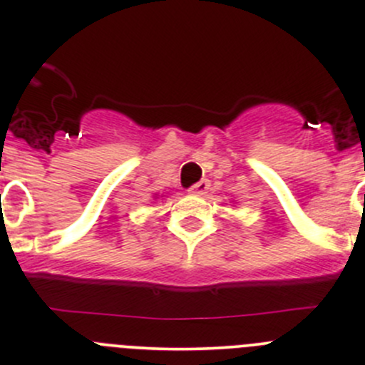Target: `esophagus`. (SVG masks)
I'll return each instance as SVG.
<instances>
[{
	"instance_id": "34e87169",
	"label": "esophagus",
	"mask_w": 365,
	"mask_h": 365,
	"mask_svg": "<svg viewBox=\"0 0 365 365\" xmlns=\"http://www.w3.org/2000/svg\"><path fill=\"white\" fill-rule=\"evenodd\" d=\"M210 189V182L208 180H201L200 183H196V185H192L189 189V192H192L194 196H205L206 192H208Z\"/></svg>"
}]
</instances>
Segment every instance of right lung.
Returning a JSON list of instances; mask_svg holds the SVG:
<instances>
[{
	"label": "right lung",
	"mask_w": 365,
	"mask_h": 365,
	"mask_svg": "<svg viewBox=\"0 0 365 365\" xmlns=\"http://www.w3.org/2000/svg\"><path fill=\"white\" fill-rule=\"evenodd\" d=\"M155 200H157V196H155Z\"/></svg>",
	"instance_id": "right-lung-1"
}]
</instances>
